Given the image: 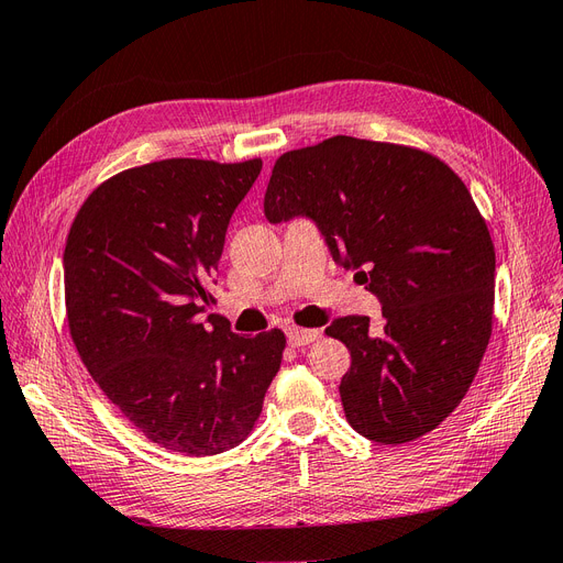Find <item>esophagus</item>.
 Masks as SVG:
<instances>
[{
  "label": "esophagus",
  "instance_id": "1",
  "mask_svg": "<svg viewBox=\"0 0 563 563\" xmlns=\"http://www.w3.org/2000/svg\"><path fill=\"white\" fill-rule=\"evenodd\" d=\"M286 335H288V343H291L294 347H302V345H310V343H314V340H319L321 338V331H317V329H288L286 331Z\"/></svg>",
  "mask_w": 563,
  "mask_h": 563
}]
</instances>
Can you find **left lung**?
I'll return each instance as SVG.
<instances>
[{
	"mask_svg": "<svg viewBox=\"0 0 563 563\" xmlns=\"http://www.w3.org/2000/svg\"><path fill=\"white\" fill-rule=\"evenodd\" d=\"M263 207L269 223L312 218L383 302L380 329L362 314L327 329L352 354L347 422L389 446L439 428L479 371L496 300V251L465 183L424 150L333 135L284 152Z\"/></svg>",
	"mask_w": 563,
	"mask_h": 563,
	"instance_id": "1",
	"label": "left lung"
}]
</instances>
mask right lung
Listing matches in <instances>:
<instances>
[{"label":"right lung","instance_id":"right-lung-1","mask_svg":"<svg viewBox=\"0 0 563 563\" xmlns=\"http://www.w3.org/2000/svg\"><path fill=\"white\" fill-rule=\"evenodd\" d=\"M263 162L162 159L100 183L67 232L65 312L84 366L150 441L223 453L251 434L282 366L279 329L253 338L209 284L230 218Z\"/></svg>","mask_w":563,"mask_h":563}]
</instances>
